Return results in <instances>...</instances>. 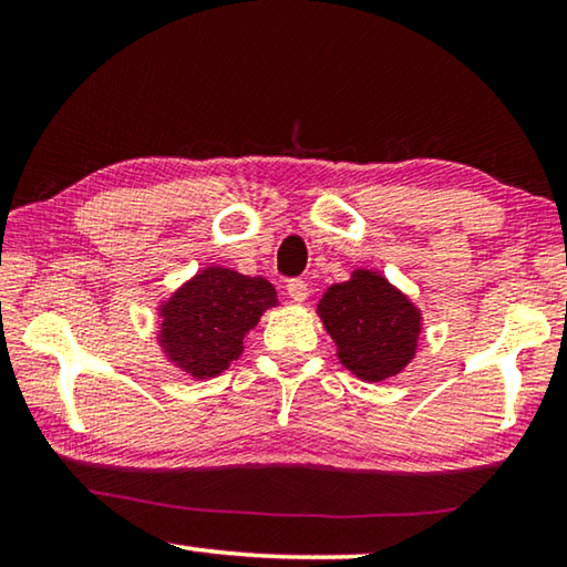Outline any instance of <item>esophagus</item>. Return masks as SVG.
Wrapping results in <instances>:
<instances>
[{
  "label": "esophagus",
  "mask_w": 567,
  "mask_h": 567,
  "mask_svg": "<svg viewBox=\"0 0 567 567\" xmlns=\"http://www.w3.org/2000/svg\"><path fill=\"white\" fill-rule=\"evenodd\" d=\"M287 295H290L295 302H302L307 300V295H310V287H307V282L300 280V277H295V280H287Z\"/></svg>",
  "instance_id": "obj_1"
}]
</instances>
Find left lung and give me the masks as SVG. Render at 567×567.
<instances>
[{
    "label": "left lung",
    "mask_w": 567,
    "mask_h": 567,
    "mask_svg": "<svg viewBox=\"0 0 567 567\" xmlns=\"http://www.w3.org/2000/svg\"><path fill=\"white\" fill-rule=\"evenodd\" d=\"M318 315L340 362L360 380H388L415 358L420 310L378 272L354 270L348 282L328 287Z\"/></svg>",
    "instance_id": "1"
}]
</instances>
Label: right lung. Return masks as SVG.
I'll return each instance as SVG.
<instances>
[{
	"label": "right lung",
	"instance_id": "add662e5",
	"mask_svg": "<svg viewBox=\"0 0 567 567\" xmlns=\"http://www.w3.org/2000/svg\"><path fill=\"white\" fill-rule=\"evenodd\" d=\"M275 305L265 277L205 267L159 307V348L192 378H215L243 354L245 334Z\"/></svg>",
	"mask_w": 567,
	"mask_h": 567
}]
</instances>
